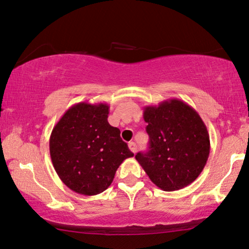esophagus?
<instances>
[{"mask_svg":"<svg viewBox=\"0 0 249 249\" xmlns=\"http://www.w3.org/2000/svg\"><path fill=\"white\" fill-rule=\"evenodd\" d=\"M128 148H129V150L132 151V153H134V154L137 151V146H136V144H135L134 142H128Z\"/></svg>","mask_w":249,"mask_h":249,"instance_id":"esophagus-1","label":"esophagus"}]
</instances>
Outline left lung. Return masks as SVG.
<instances>
[{
  "instance_id": "left-lung-1",
  "label": "left lung",
  "mask_w": 249,
  "mask_h": 249,
  "mask_svg": "<svg viewBox=\"0 0 249 249\" xmlns=\"http://www.w3.org/2000/svg\"><path fill=\"white\" fill-rule=\"evenodd\" d=\"M149 147L135 158L163 191H176L195 181L210 155V136L190 105L170 99L144 108Z\"/></svg>"
}]
</instances>
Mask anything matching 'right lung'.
Wrapping results in <instances>:
<instances>
[{
	"label": "right lung",
	"mask_w": 249,
	"mask_h": 249,
	"mask_svg": "<svg viewBox=\"0 0 249 249\" xmlns=\"http://www.w3.org/2000/svg\"><path fill=\"white\" fill-rule=\"evenodd\" d=\"M107 103L74 104L50 135L49 151L59 178L71 190L95 196L111 185L115 172L134 154L108 124Z\"/></svg>",
	"instance_id": "1"
}]
</instances>
